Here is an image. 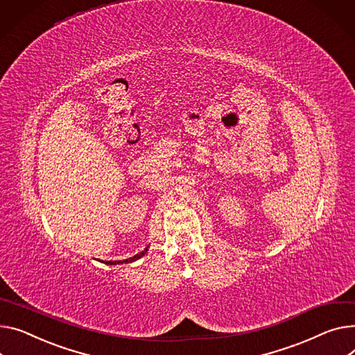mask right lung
I'll return each mask as SVG.
<instances>
[{"mask_svg": "<svg viewBox=\"0 0 355 355\" xmlns=\"http://www.w3.org/2000/svg\"><path fill=\"white\" fill-rule=\"evenodd\" d=\"M148 247H150V245H147V248H146L144 251H141L139 254H137V255H134V257H131V258L123 259V261H101V263H104V264H108V266H116V264H128V263H134V261H137V259H139L141 257H144V255L147 254V251H148Z\"/></svg>", "mask_w": 355, "mask_h": 355, "instance_id": "1", "label": "right lung"}]
</instances>
